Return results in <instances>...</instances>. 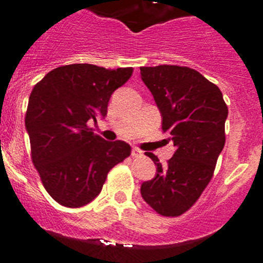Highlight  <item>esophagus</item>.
Segmentation results:
<instances>
[{"label":"esophagus","mask_w":263,"mask_h":263,"mask_svg":"<svg viewBox=\"0 0 263 263\" xmlns=\"http://www.w3.org/2000/svg\"><path fill=\"white\" fill-rule=\"evenodd\" d=\"M141 155H142V152H141V150H139V148L134 147L133 150H132V157L138 158V157H141Z\"/></svg>","instance_id":"1"}]
</instances>
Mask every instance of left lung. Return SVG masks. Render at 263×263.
Returning a JSON list of instances; mask_svg holds the SVG:
<instances>
[{
  "instance_id": "obj_1",
  "label": "left lung",
  "mask_w": 263,
  "mask_h": 263,
  "mask_svg": "<svg viewBox=\"0 0 263 263\" xmlns=\"http://www.w3.org/2000/svg\"><path fill=\"white\" fill-rule=\"evenodd\" d=\"M141 78L162 113L163 133L176 147L163 167L157 155L145 153L157 164V176L142 183L141 195L157 213L178 217L212 179L225 145L228 106L217 85L190 67H141Z\"/></svg>"
}]
</instances>
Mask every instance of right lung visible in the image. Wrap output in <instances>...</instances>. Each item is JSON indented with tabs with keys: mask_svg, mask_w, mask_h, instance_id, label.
I'll return each instance as SVG.
<instances>
[{
	"mask_svg": "<svg viewBox=\"0 0 263 263\" xmlns=\"http://www.w3.org/2000/svg\"><path fill=\"white\" fill-rule=\"evenodd\" d=\"M132 75V67L68 64L50 71L32 88L25 116L31 160L60 205L90 203L109 171L132 153L127 143L104 141L88 126L89 120L106 115L111 93Z\"/></svg>",
	"mask_w": 263,
	"mask_h": 263,
	"instance_id": "right-lung-1",
	"label": "right lung"
}]
</instances>
